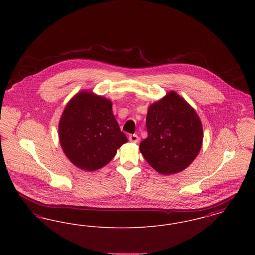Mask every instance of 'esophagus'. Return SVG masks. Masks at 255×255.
<instances>
[{"label": "esophagus", "instance_id": "34e87169", "mask_svg": "<svg viewBox=\"0 0 255 255\" xmlns=\"http://www.w3.org/2000/svg\"><path fill=\"white\" fill-rule=\"evenodd\" d=\"M129 139H130V141H132L133 143H136V142H138V139H139V137H138V135L137 134H130L129 135Z\"/></svg>", "mask_w": 255, "mask_h": 255}]
</instances>
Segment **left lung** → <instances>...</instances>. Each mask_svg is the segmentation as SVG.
<instances>
[{"mask_svg":"<svg viewBox=\"0 0 255 255\" xmlns=\"http://www.w3.org/2000/svg\"><path fill=\"white\" fill-rule=\"evenodd\" d=\"M146 128L148 136L140 142L139 150L160 174L185 169L202 147L203 127L198 115L174 92L149 107Z\"/></svg>","mask_w":255,"mask_h":255,"instance_id":"obj_1","label":"left lung"}]
</instances>
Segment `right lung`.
I'll return each mask as SVG.
<instances>
[{
  "instance_id": "1",
  "label": "right lung",
  "mask_w": 255,
  "mask_h": 255,
  "mask_svg": "<svg viewBox=\"0 0 255 255\" xmlns=\"http://www.w3.org/2000/svg\"><path fill=\"white\" fill-rule=\"evenodd\" d=\"M61 146L73 164L95 171L106 165L127 142L112 111V102L92 93L77 94L59 122Z\"/></svg>"
}]
</instances>
